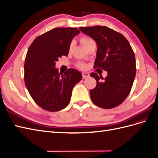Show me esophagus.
I'll use <instances>...</instances> for the list:
<instances>
[{"instance_id":"1","label":"esophagus","mask_w":158,"mask_h":158,"mask_svg":"<svg viewBox=\"0 0 158 158\" xmlns=\"http://www.w3.org/2000/svg\"><path fill=\"white\" fill-rule=\"evenodd\" d=\"M82 75H83V79H86L89 77V73L87 72H83Z\"/></svg>"}]
</instances>
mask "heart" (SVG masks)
I'll use <instances>...</instances> for the list:
<instances>
[{
	"label": "heart",
	"instance_id": "obj_1",
	"mask_svg": "<svg viewBox=\"0 0 158 158\" xmlns=\"http://www.w3.org/2000/svg\"><path fill=\"white\" fill-rule=\"evenodd\" d=\"M80 41L85 47H86L90 43H91L92 41H94V40L91 39L90 37H87V36H82V37H81V39H80ZM73 45H74V41H72L70 44V46H69V49L70 50L72 49V48L73 47ZM78 66L80 67H81V68H85V64L83 63H79Z\"/></svg>",
	"mask_w": 158,
	"mask_h": 158
}]
</instances>
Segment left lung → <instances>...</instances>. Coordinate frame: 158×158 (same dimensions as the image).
I'll use <instances>...</instances> for the list:
<instances>
[{"instance_id":"obj_1","label":"left lung","mask_w":158,"mask_h":158,"mask_svg":"<svg viewBox=\"0 0 158 158\" xmlns=\"http://www.w3.org/2000/svg\"><path fill=\"white\" fill-rule=\"evenodd\" d=\"M79 29L98 44L94 67L107 72L105 78L96 73L90 74L97 81L96 87L90 90L92 102L103 109L119 106L130 93L136 74L135 57L130 44L123 35L106 26Z\"/></svg>"}]
</instances>
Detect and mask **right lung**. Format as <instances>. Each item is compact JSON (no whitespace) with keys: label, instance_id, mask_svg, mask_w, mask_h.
<instances>
[{"label":"right lung","instance_id":"1","mask_svg":"<svg viewBox=\"0 0 158 158\" xmlns=\"http://www.w3.org/2000/svg\"><path fill=\"white\" fill-rule=\"evenodd\" d=\"M80 33L77 28H55L36 38L25 60V85L39 106L58 111L70 102L72 90L82 79L81 72L69 69L64 74L55 67L56 61L67 56L72 39Z\"/></svg>","mask_w":158,"mask_h":158}]
</instances>
